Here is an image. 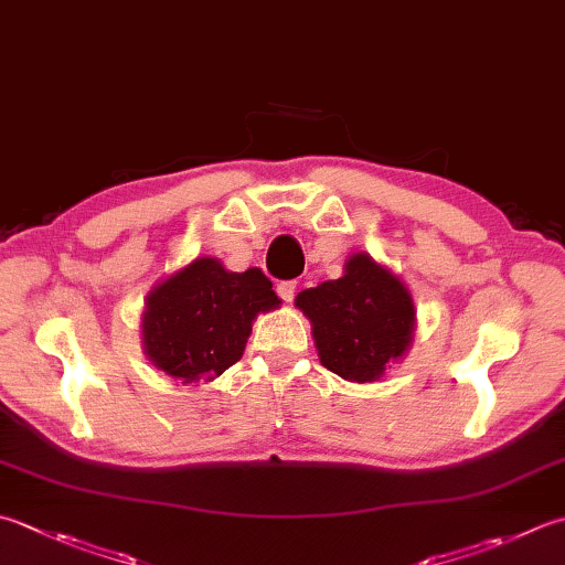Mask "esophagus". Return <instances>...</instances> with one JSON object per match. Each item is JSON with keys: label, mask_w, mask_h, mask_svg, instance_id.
<instances>
[{"label": "esophagus", "mask_w": 565, "mask_h": 565, "mask_svg": "<svg viewBox=\"0 0 565 565\" xmlns=\"http://www.w3.org/2000/svg\"><path fill=\"white\" fill-rule=\"evenodd\" d=\"M276 294H279L286 303H291L296 296V281H281L279 286H276Z\"/></svg>", "instance_id": "esophagus-1"}]
</instances>
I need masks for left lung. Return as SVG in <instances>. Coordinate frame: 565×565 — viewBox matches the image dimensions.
I'll return each instance as SVG.
<instances>
[{"label":"left lung","mask_w":565,"mask_h":565,"mask_svg":"<svg viewBox=\"0 0 565 565\" xmlns=\"http://www.w3.org/2000/svg\"><path fill=\"white\" fill-rule=\"evenodd\" d=\"M296 308L311 320L320 364L348 382H380L414 342L412 291L367 252L350 254L340 279L298 294Z\"/></svg>","instance_id":"left-lung-1"}]
</instances>
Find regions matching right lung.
<instances>
[{"label":"right lung","instance_id":"right-lung-1","mask_svg":"<svg viewBox=\"0 0 565 565\" xmlns=\"http://www.w3.org/2000/svg\"><path fill=\"white\" fill-rule=\"evenodd\" d=\"M279 306L262 269L230 271L215 257H195L147 294L143 355L181 384L213 382L242 358L254 318Z\"/></svg>","mask_w":565,"mask_h":565}]
</instances>
